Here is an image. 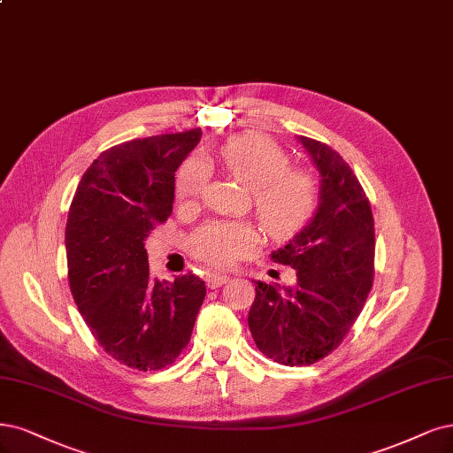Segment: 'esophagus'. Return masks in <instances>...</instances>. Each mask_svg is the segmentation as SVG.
Segmentation results:
<instances>
[{
    "label": "esophagus",
    "instance_id": "34e87169",
    "mask_svg": "<svg viewBox=\"0 0 453 453\" xmlns=\"http://www.w3.org/2000/svg\"><path fill=\"white\" fill-rule=\"evenodd\" d=\"M228 279H230L228 275H221V273H210V275L206 277V283H208V287H210V288H217V287L225 285Z\"/></svg>",
    "mask_w": 453,
    "mask_h": 453
}]
</instances>
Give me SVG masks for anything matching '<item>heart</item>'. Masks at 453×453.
<instances>
[{
    "label": "heart",
    "mask_w": 453,
    "mask_h": 453,
    "mask_svg": "<svg viewBox=\"0 0 453 453\" xmlns=\"http://www.w3.org/2000/svg\"><path fill=\"white\" fill-rule=\"evenodd\" d=\"M219 163L226 173L251 193L253 210L273 238L298 230L317 204V183L305 168L288 165L287 153L270 138L255 133L234 136L221 146ZM206 165L191 159L178 176V198L183 204L204 191ZM260 245V232L247 221H213L198 228L189 240L191 255L217 270H228L238 260L253 255Z\"/></svg>",
    "instance_id": "obj_1"
}]
</instances>
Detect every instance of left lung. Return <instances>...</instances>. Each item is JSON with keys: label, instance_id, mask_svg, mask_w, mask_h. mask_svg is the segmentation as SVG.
Here are the masks:
<instances>
[{"label": "left lung", "instance_id": "1", "mask_svg": "<svg viewBox=\"0 0 453 453\" xmlns=\"http://www.w3.org/2000/svg\"><path fill=\"white\" fill-rule=\"evenodd\" d=\"M320 174L313 219L272 260L294 268L296 285L257 280L249 330L258 350L283 365H311L334 352L360 317L375 277V221L352 168L319 140L298 136Z\"/></svg>", "mask_w": 453, "mask_h": 453}]
</instances>
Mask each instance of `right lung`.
Masks as SVG:
<instances>
[{
  "mask_svg": "<svg viewBox=\"0 0 453 453\" xmlns=\"http://www.w3.org/2000/svg\"><path fill=\"white\" fill-rule=\"evenodd\" d=\"M202 136L191 129L103 151L73 196L67 270L74 303L103 350L138 371L173 364L189 345L206 285L195 273L151 280L144 240L166 223L174 173Z\"/></svg>",
  "mask_w": 453,
  "mask_h": 453,
  "instance_id": "right-lung-1",
  "label": "right lung"
}]
</instances>
